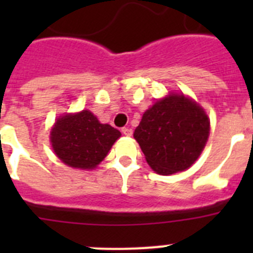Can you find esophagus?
<instances>
[{
  "instance_id": "1",
  "label": "esophagus",
  "mask_w": 253,
  "mask_h": 253,
  "mask_svg": "<svg viewBox=\"0 0 253 253\" xmlns=\"http://www.w3.org/2000/svg\"><path fill=\"white\" fill-rule=\"evenodd\" d=\"M122 133L124 134V135H126V137H130L131 134H133V130H131L130 128H123Z\"/></svg>"
}]
</instances>
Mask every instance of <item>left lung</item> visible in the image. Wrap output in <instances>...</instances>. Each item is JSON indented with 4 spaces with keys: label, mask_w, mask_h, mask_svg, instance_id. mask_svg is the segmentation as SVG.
<instances>
[{
    "label": "left lung",
    "mask_w": 253,
    "mask_h": 253,
    "mask_svg": "<svg viewBox=\"0 0 253 253\" xmlns=\"http://www.w3.org/2000/svg\"><path fill=\"white\" fill-rule=\"evenodd\" d=\"M209 131L204 109L184 93H171L143 114L134 138L153 171L172 175L198 160Z\"/></svg>",
    "instance_id": "1"
}]
</instances>
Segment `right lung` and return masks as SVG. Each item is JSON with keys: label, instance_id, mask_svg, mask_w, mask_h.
I'll list each match as a JSON object with an SVG mask.
<instances>
[{"label": "right lung", "instance_id": "1", "mask_svg": "<svg viewBox=\"0 0 253 253\" xmlns=\"http://www.w3.org/2000/svg\"><path fill=\"white\" fill-rule=\"evenodd\" d=\"M122 133L101 124L90 110L59 116L50 130L53 151L67 166L93 169L107 156Z\"/></svg>", "mask_w": 253, "mask_h": 253}]
</instances>
